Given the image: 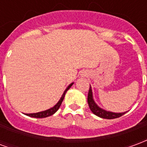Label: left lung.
Masks as SVG:
<instances>
[{
  "mask_svg": "<svg viewBox=\"0 0 147 147\" xmlns=\"http://www.w3.org/2000/svg\"><path fill=\"white\" fill-rule=\"evenodd\" d=\"M87 102H88L90 109V110L92 111L93 113L95 114L96 116L101 117V118H104V119H115V118H118V117L123 116V114L126 113H112V112L103 110L101 108H99L98 106L95 104V102H94V100H93L92 90H91L90 86L88 96H87Z\"/></svg>",
  "mask_w": 147,
  "mask_h": 147,
  "instance_id": "left-lung-1",
  "label": "left lung"
}]
</instances>
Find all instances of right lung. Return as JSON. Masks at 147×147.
Listing matches in <instances>:
<instances>
[{
	"label": "right lung",
	"mask_w": 147,
	"mask_h": 147,
	"mask_svg": "<svg viewBox=\"0 0 147 147\" xmlns=\"http://www.w3.org/2000/svg\"><path fill=\"white\" fill-rule=\"evenodd\" d=\"M72 84L73 83H71L69 86H67V88L65 90V91L64 92L63 94V95L61 97V98L60 99V101L57 102V104L53 106V108L49 109L48 110H45V111H43V112H40V113H29V114H26L27 116H29V117H35V118H44V117H49V116H51L53 114H54L60 108V106H61V103L63 102V100H64V95H65V94L66 92L67 91V90L70 88L71 86H72Z\"/></svg>",
	"instance_id": "right-lung-1"
}]
</instances>
